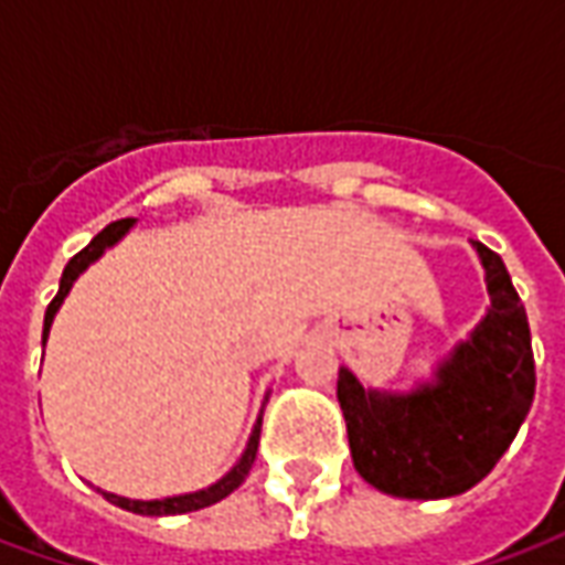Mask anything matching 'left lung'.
I'll return each mask as SVG.
<instances>
[{
	"mask_svg": "<svg viewBox=\"0 0 565 565\" xmlns=\"http://www.w3.org/2000/svg\"><path fill=\"white\" fill-rule=\"evenodd\" d=\"M490 311L454 348L436 384L379 393L342 369V403L356 472L391 497H457L484 478L518 436L535 396L530 320L499 254L475 242Z\"/></svg>",
	"mask_w": 565,
	"mask_h": 565,
	"instance_id": "1",
	"label": "left lung"
}]
</instances>
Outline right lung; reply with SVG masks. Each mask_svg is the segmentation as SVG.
Here are the masks:
<instances>
[{"label":"right lung","mask_w":565,"mask_h":565,"mask_svg":"<svg viewBox=\"0 0 565 565\" xmlns=\"http://www.w3.org/2000/svg\"><path fill=\"white\" fill-rule=\"evenodd\" d=\"M129 226H132V217H124V221H115L105 226L103 233L93 238L90 245L84 247V250H78L75 257L68 259V266L63 269V278H60V290H56V296L51 299V306H47V311H44V335L42 342L47 339V332H51V323H54V315L56 308L63 306V299H66V294L72 290V284H75V278H78L81 271L90 266L93 259L103 257L105 247H111L120 238V235L127 233ZM259 426H263V417L257 420V426H254V433H250V441H247L245 454H242V460L235 462L233 472L223 475L217 484L205 487V490H196V493H184V497H169V499H150V502H141V499H127V497H115V493H103L108 502H115V505H120V509L127 511H136V514H153V518H160V514H186V511H199L205 509V505H214V502H221L223 497H230L235 487L245 481V475L250 472V466H254V457H257V445H259Z\"/></svg>","instance_id":"1"}]
</instances>
